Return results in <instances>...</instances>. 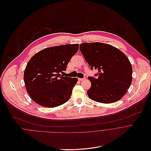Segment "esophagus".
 <instances>
[{"mask_svg": "<svg viewBox=\"0 0 151 151\" xmlns=\"http://www.w3.org/2000/svg\"><path fill=\"white\" fill-rule=\"evenodd\" d=\"M85 79H86L85 78H78V80H80V81H83V80H85Z\"/></svg>", "mask_w": 151, "mask_h": 151, "instance_id": "obj_1", "label": "esophagus"}]
</instances>
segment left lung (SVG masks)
<instances>
[{"label":"left lung","instance_id":"8db88e82","mask_svg":"<svg viewBox=\"0 0 151 151\" xmlns=\"http://www.w3.org/2000/svg\"><path fill=\"white\" fill-rule=\"evenodd\" d=\"M80 50L90 69L98 70L95 77H88L91 87L88 98L94 101L110 104L122 99L132 81V67L128 58L117 48L94 42L80 45Z\"/></svg>","mask_w":151,"mask_h":151}]
</instances>
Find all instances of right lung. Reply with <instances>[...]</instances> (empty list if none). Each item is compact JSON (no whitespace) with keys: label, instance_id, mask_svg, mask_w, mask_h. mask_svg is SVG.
Instances as JSON below:
<instances>
[{"label":"right lung","instance_id":"right-lung-1","mask_svg":"<svg viewBox=\"0 0 151 151\" xmlns=\"http://www.w3.org/2000/svg\"><path fill=\"white\" fill-rule=\"evenodd\" d=\"M78 44L64 45L44 49L28 61L24 74L27 92L40 105L53 108L64 104L71 97L77 78L63 77Z\"/></svg>","mask_w":151,"mask_h":151}]
</instances>
